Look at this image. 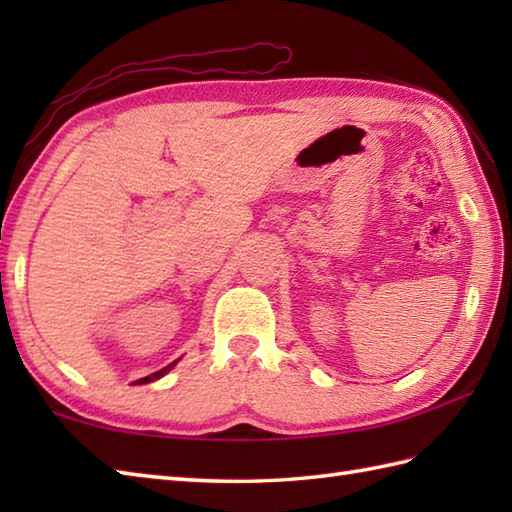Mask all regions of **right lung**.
Wrapping results in <instances>:
<instances>
[{"instance_id":"add662e5","label":"right lung","mask_w":512,"mask_h":512,"mask_svg":"<svg viewBox=\"0 0 512 512\" xmlns=\"http://www.w3.org/2000/svg\"><path fill=\"white\" fill-rule=\"evenodd\" d=\"M176 363H178V361H173V363H169L167 367H162L160 372H154V374H149V376H145V378H138V380H136V385H145V383H151V380H158L160 376H165V374L169 372V369H171L173 365H176Z\"/></svg>"}]
</instances>
